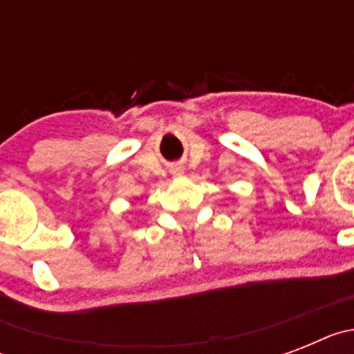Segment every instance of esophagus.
<instances>
[{"instance_id": "obj_1", "label": "esophagus", "mask_w": 354, "mask_h": 354, "mask_svg": "<svg viewBox=\"0 0 354 354\" xmlns=\"http://www.w3.org/2000/svg\"><path fill=\"white\" fill-rule=\"evenodd\" d=\"M183 171H184L183 167H174V168H171V174H174V175H180V174H183Z\"/></svg>"}]
</instances>
